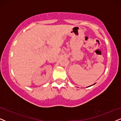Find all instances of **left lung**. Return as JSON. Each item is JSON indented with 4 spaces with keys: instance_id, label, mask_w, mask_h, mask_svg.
<instances>
[{
    "instance_id": "1",
    "label": "left lung",
    "mask_w": 121,
    "mask_h": 121,
    "mask_svg": "<svg viewBox=\"0 0 121 121\" xmlns=\"http://www.w3.org/2000/svg\"><path fill=\"white\" fill-rule=\"evenodd\" d=\"M95 84V83H94V84L91 85V86H92V85H94V84ZM89 86H88V87H89Z\"/></svg>"
}]
</instances>
